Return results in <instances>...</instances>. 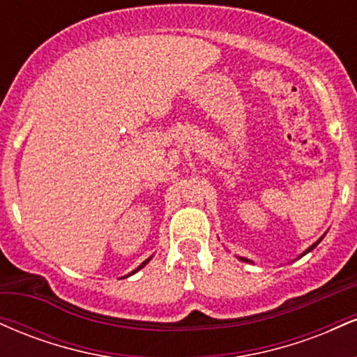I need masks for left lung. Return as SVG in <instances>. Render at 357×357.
<instances>
[{"label": "left lung", "mask_w": 357, "mask_h": 357, "mask_svg": "<svg viewBox=\"0 0 357 357\" xmlns=\"http://www.w3.org/2000/svg\"><path fill=\"white\" fill-rule=\"evenodd\" d=\"M322 238H324V236H322ZM322 238H319L317 241H315V243H314V245H310V247H309V248H307V250H305V252H304V253H302V255H301V257H304V255H305V253H309V252H310V250H314L315 247H317V245H319V243H321V240H322ZM240 260H241V261H250V260H248V258H243V257H240Z\"/></svg>", "instance_id": "left-lung-1"}]
</instances>
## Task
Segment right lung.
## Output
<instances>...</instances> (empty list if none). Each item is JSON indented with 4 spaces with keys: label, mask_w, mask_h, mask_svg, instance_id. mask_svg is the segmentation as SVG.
Listing matches in <instances>:
<instances>
[{
    "label": "right lung",
    "mask_w": 357,
    "mask_h": 357,
    "mask_svg": "<svg viewBox=\"0 0 357 357\" xmlns=\"http://www.w3.org/2000/svg\"><path fill=\"white\" fill-rule=\"evenodd\" d=\"M149 260H151V258H147V260H144V261H142V264H141V265H139V267H137V270H141L142 267H144V265H146V264H147V261H149ZM137 270H134V272H130V273H129V275H132V273H136V272H137Z\"/></svg>",
    "instance_id": "right-lung-1"
}]
</instances>
